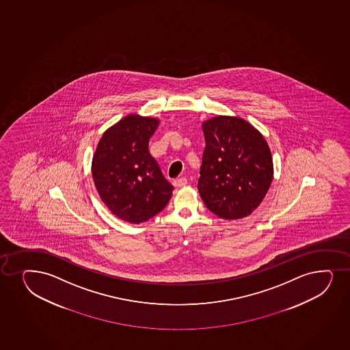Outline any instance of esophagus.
<instances>
[{"label": "esophagus", "instance_id": "obj_1", "mask_svg": "<svg viewBox=\"0 0 350 350\" xmlns=\"http://www.w3.org/2000/svg\"><path fill=\"white\" fill-rule=\"evenodd\" d=\"M187 183H188V181H187V178H185V177L177 178V180H175V181L173 182V185H175V187H177V188H180V187H185Z\"/></svg>", "mask_w": 350, "mask_h": 350}]
</instances>
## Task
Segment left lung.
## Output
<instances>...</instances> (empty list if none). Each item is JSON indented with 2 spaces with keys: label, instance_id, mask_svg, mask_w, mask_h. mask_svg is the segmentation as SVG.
<instances>
[{
  "label": "left lung",
  "instance_id": "obj_1",
  "mask_svg": "<svg viewBox=\"0 0 350 350\" xmlns=\"http://www.w3.org/2000/svg\"><path fill=\"white\" fill-rule=\"evenodd\" d=\"M205 148L197 189L218 217L239 219L257 209L273 180L269 145L241 118L218 116L203 122Z\"/></svg>",
  "mask_w": 350,
  "mask_h": 350
}]
</instances>
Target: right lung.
Returning <instances> with one entry per match:
<instances>
[{"label":"right lung","mask_w":350,"mask_h":350,"mask_svg":"<svg viewBox=\"0 0 350 350\" xmlns=\"http://www.w3.org/2000/svg\"><path fill=\"white\" fill-rule=\"evenodd\" d=\"M155 118L131 114L107 129L92 161V176L105 204L122 221H148L168 204L174 187L149 153Z\"/></svg>","instance_id":"add662e5"}]
</instances>
